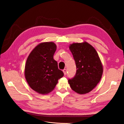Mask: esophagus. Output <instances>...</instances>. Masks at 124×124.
Instances as JSON below:
<instances>
[{
  "label": "esophagus",
  "mask_w": 124,
  "mask_h": 124,
  "mask_svg": "<svg viewBox=\"0 0 124 124\" xmlns=\"http://www.w3.org/2000/svg\"><path fill=\"white\" fill-rule=\"evenodd\" d=\"M63 72L64 75H66V74H67V70H66V69H64V70H63Z\"/></svg>",
  "instance_id": "1"
}]
</instances>
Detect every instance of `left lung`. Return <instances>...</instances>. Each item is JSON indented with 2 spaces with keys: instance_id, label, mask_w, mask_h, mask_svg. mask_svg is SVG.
Wrapping results in <instances>:
<instances>
[{
  "instance_id": "left-lung-1",
  "label": "left lung",
  "mask_w": 124,
  "mask_h": 124,
  "mask_svg": "<svg viewBox=\"0 0 124 124\" xmlns=\"http://www.w3.org/2000/svg\"><path fill=\"white\" fill-rule=\"evenodd\" d=\"M77 67L75 76L68 79L73 91L79 94L87 93L100 82L103 67L97 51L86 42L73 43L70 46Z\"/></svg>"
}]
</instances>
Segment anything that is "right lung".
<instances>
[{
  "instance_id": "1",
  "label": "right lung",
  "mask_w": 124,
  "mask_h": 124,
  "mask_svg": "<svg viewBox=\"0 0 124 124\" xmlns=\"http://www.w3.org/2000/svg\"><path fill=\"white\" fill-rule=\"evenodd\" d=\"M56 45L46 42L37 45L29 54L25 66V78L29 86L40 94H47L54 89L58 80L64 73L58 68L54 54Z\"/></svg>"
}]
</instances>
